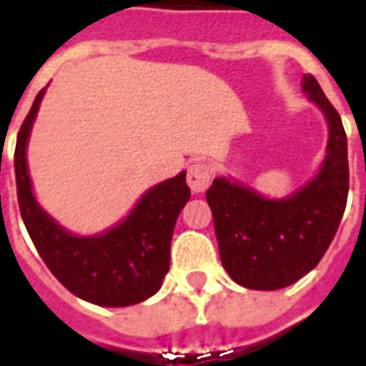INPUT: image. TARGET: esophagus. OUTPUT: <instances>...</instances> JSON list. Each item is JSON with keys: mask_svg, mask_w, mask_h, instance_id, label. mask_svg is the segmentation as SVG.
<instances>
[{"mask_svg": "<svg viewBox=\"0 0 366 366\" xmlns=\"http://www.w3.org/2000/svg\"><path fill=\"white\" fill-rule=\"evenodd\" d=\"M212 178H214V168L209 162L196 160L188 168V186L192 188V192H206Z\"/></svg>", "mask_w": 366, "mask_h": 366, "instance_id": "1", "label": "esophagus"}]
</instances>
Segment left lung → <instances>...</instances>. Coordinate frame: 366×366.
I'll return each mask as SVG.
<instances>
[{
  "label": "left lung",
  "instance_id": "obj_1",
  "mask_svg": "<svg viewBox=\"0 0 366 366\" xmlns=\"http://www.w3.org/2000/svg\"><path fill=\"white\" fill-rule=\"evenodd\" d=\"M302 88L330 125L327 157L314 180L284 199L262 198L227 178H215L206 192L223 269L251 290H278L315 269L345 212V129L314 76L304 74Z\"/></svg>",
  "mask_w": 366,
  "mask_h": 366
}]
</instances>
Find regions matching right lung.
<instances>
[{
    "label": "right lung",
    "mask_w": 366,
    "mask_h": 366,
    "mask_svg": "<svg viewBox=\"0 0 366 366\" xmlns=\"http://www.w3.org/2000/svg\"><path fill=\"white\" fill-rule=\"evenodd\" d=\"M39 92L15 144V180L23 223L44 264L78 298L107 307L139 304L157 294L170 267V241L178 214L190 199L186 172L157 184L113 229L76 237L36 204L27 168V141Z\"/></svg>",
    "instance_id": "right-lung-1"
}]
</instances>
